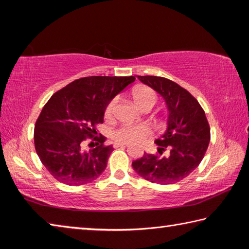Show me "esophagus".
<instances>
[{"label": "esophagus", "mask_w": 249, "mask_h": 249, "mask_svg": "<svg viewBox=\"0 0 249 249\" xmlns=\"http://www.w3.org/2000/svg\"><path fill=\"white\" fill-rule=\"evenodd\" d=\"M127 145H128L127 142H114L115 148H117V147H125V146H127Z\"/></svg>", "instance_id": "34e87169"}]
</instances>
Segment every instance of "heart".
I'll use <instances>...</instances> for the list:
<instances>
[{"instance_id":"heart-1","label":"heart","mask_w":249,"mask_h":249,"mask_svg":"<svg viewBox=\"0 0 249 249\" xmlns=\"http://www.w3.org/2000/svg\"><path fill=\"white\" fill-rule=\"evenodd\" d=\"M134 102L142 109L153 108L154 105L157 103V93L149 87H140L135 89L133 93ZM117 99L114 98L108 102L105 107V117L112 119L114 114ZM151 129L146 125H125L122 126L114 132V138L122 142H137L142 138L149 136Z\"/></svg>"}]
</instances>
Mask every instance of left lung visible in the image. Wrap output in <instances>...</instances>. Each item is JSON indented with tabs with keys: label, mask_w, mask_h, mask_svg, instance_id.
I'll list each match as a JSON object with an SVG mask.
<instances>
[{
	"label": "left lung",
	"mask_w": 249,
	"mask_h": 249,
	"mask_svg": "<svg viewBox=\"0 0 249 249\" xmlns=\"http://www.w3.org/2000/svg\"><path fill=\"white\" fill-rule=\"evenodd\" d=\"M137 77L165 99L169 114L165 134L155 141L158 153L144 154L132 166L142 178L153 183L179 182L200 165L208 149L211 133L204 109L190 92L169 79ZM166 150L168 155L163 156Z\"/></svg>",
	"instance_id": "1"
}]
</instances>
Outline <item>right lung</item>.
Returning a JSON list of instances; mask_svg holds the SVG:
<instances>
[{
	"label": "right lung",
	"mask_w": 249,
	"mask_h": 249,
	"mask_svg": "<svg viewBox=\"0 0 249 249\" xmlns=\"http://www.w3.org/2000/svg\"><path fill=\"white\" fill-rule=\"evenodd\" d=\"M135 81V77H84L53 93L41 109L34 129V142L40 161L59 182L82 185L105 170L113 151L105 145L96 126L116 94ZM91 139L90 151L84 145Z\"/></svg>",
	"instance_id": "right-lung-1"
}]
</instances>
